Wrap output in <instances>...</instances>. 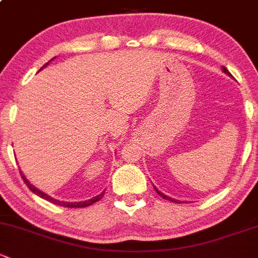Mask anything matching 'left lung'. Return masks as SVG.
I'll return each instance as SVG.
<instances>
[{
  "label": "left lung",
  "mask_w": 258,
  "mask_h": 258,
  "mask_svg": "<svg viewBox=\"0 0 258 258\" xmlns=\"http://www.w3.org/2000/svg\"><path fill=\"white\" fill-rule=\"evenodd\" d=\"M222 72H224V73H225V74H227V75H230V77H231V74H230V72H229V70H227V69H226V68H225V67H222ZM154 190H156V191H157V193H158L159 195H161V197H162V198H163V199L170 200V202H173V203H180V202H179V200H177V199H173V198H169V197H167V195H164L163 193H161V191H159V190H158V189H157V188H156V186H154Z\"/></svg>",
  "instance_id": "left-lung-1"
}]
</instances>
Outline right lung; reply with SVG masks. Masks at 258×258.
<instances>
[{"label":"right lung","instance_id":"1","mask_svg":"<svg viewBox=\"0 0 258 258\" xmlns=\"http://www.w3.org/2000/svg\"><path fill=\"white\" fill-rule=\"evenodd\" d=\"M53 59H55V56H54ZM53 59H51V60H53ZM47 65H48V63L43 65V67L40 68V70H42L43 68H44V67H47ZM21 177H22V179H23V181H24V183H26V185L28 186V188H29V190H31V191H33L34 194H37L38 197H40V198H42V199H45V200H48V202L53 203V204H55V205H59V207H64V208H86V207H89V205L94 204V203L99 202V200L101 199V198L104 197V194H105V191H102L101 194L96 195V197H94L93 199H90V200H86V202H75V203L60 202V200H56V199H54V198H51V197H49V195H48V194L43 193V191H42V190H39V189H37L36 186L33 185V184H31V183H29L28 180H27V178L24 177V174H23V173H22V172H21Z\"/></svg>","mask_w":258,"mask_h":258}]
</instances>
